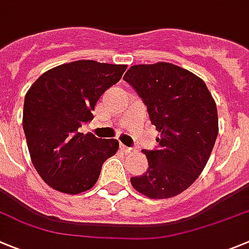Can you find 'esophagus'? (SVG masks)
<instances>
[{"instance_id": "esophagus-1", "label": "esophagus", "mask_w": 249, "mask_h": 249, "mask_svg": "<svg viewBox=\"0 0 249 249\" xmlns=\"http://www.w3.org/2000/svg\"><path fill=\"white\" fill-rule=\"evenodd\" d=\"M121 150H122V152L126 153V154H128V153L133 152V148L127 147V145H124V144H121Z\"/></svg>"}]
</instances>
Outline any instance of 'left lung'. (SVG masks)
<instances>
[{
    "label": "left lung",
    "instance_id": "8db88e82",
    "mask_svg": "<svg viewBox=\"0 0 249 249\" xmlns=\"http://www.w3.org/2000/svg\"><path fill=\"white\" fill-rule=\"evenodd\" d=\"M123 80L147 105L160 137L158 149L142 150L148 169L131 178L149 199H169L193 185L207 164L218 134L217 107L204 80L172 63L140 64Z\"/></svg>",
    "mask_w": 249,
    "mask_h": 249
}]
</instances>
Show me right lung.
Masks as SVG:
<instances>
[{
  "label": "right lung",
  "mask_w": 249,
  "mask_h": 249,
  "mask_svg": "<svg viewBox=\"0 0 249 249\" xmlns=\"http://www.w3.org/2000/svg\"><path fill=\"white\" fill-rule=\"evenodd\" d=\"M127 65L76 60L48 70L24 97L23 129L31 160L50 188L76 195L96 184L117 140L81 133L102 93L117 84Z\"/></svg>",
  "instance_id": "obj_1"
}]
</instances>
